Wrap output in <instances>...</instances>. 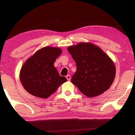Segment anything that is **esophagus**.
Instances as JSON below:
<instances>
[{
	"mask_svg": "<svg viewBox=\"0 0 135 135\" xmlns=\"http://www.w3.org/2000/svg\"><path fill=\"white\" fill-rule=\"evenodd\" d=\"M66 79H67L68 80H70V79H71V77H70V75H67L66 76Z\"/></svg>",
	"mask_w": 135,
	"mask_h": 135,
	"instance_id": "obj_1",
	"label": "esophagus"
}]
</instances>
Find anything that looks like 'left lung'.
<instances>
[{
  "instance_id": "obj_1",
  "label": "left lung",
  "mask_w": 135,
  "mask_h": 135,
  "mask_svg": "<svg viewBox=\"0 0 135 135\" xmlns=\"http://www.w3.org/2000/svg\"><path fill=\"white\" fill-rule=\"evenodd\" d=\"M67 49L77 66L71 81L82 93L94 97L110 87L115 76V65L100 47L91 43L80 42Z\"/></svg>"
}]
</instances>
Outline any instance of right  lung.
Returning a JSON list of instances; mask_svg holds the SVG:
<instances>
[{"instance_id":"obj_1","label":"right lung","mask_w":135,"mask_h":135,"mask_svg":"<svg viewBox=\"0 0 135 135\" xmlns=\"http://www.w3.org/2000/svg\"><path fill=\"white\" fill-rule=\"evenodd\" d=\"M61 53L60 48L45 47L26 61L20 72V80L29 93L46 98L67 80L59 75L54 66L55 60Z\"/></svg>"}]
</instances>
